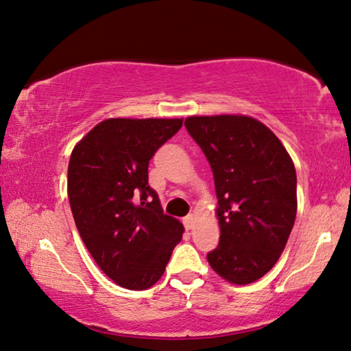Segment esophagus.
<instances>
[{
	"instance_id": "esophagus-1",
	"label": "esophagus",
	"mask_w": 351,
	"mask_h": 351,
	"mask_svg": "<svg viewBox=\"0 0 351 351\" xmlns=\"http://www.w3.org/2000/svg\"><path fill=\"white\" fill-rule=\"evenodd\" d=\"M182 223H184V228H186L187 230L193 229V226H195V217H193V215H187L186 218L182 219Z\"/></svg>"
}]
</instances>
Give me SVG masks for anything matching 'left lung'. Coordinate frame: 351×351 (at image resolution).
Wrapping results in <instances>:
<instances>
[{
  "instance_id": "8db88e82",
  "label": "left lung",
  "mask_w": 351,
  "mask_h": 351,
  "mask_svg": "<svg viewBox=\"0 0 351 351\" xmlns=\"http://www.w3.org/2000/svg\"><path fill=\"white\" fill-rule=\"evenodd\" d=\"M184 125L215 180L221 235L207 261L234 285L258 280L277 263L295 219L297 178L287 148L249 116H192Z\"/></svg>"
}]
</instances>
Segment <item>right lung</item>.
<instances>
[{
    "mask_svg": "<svg viewBox=\"0 0 351 351\" xmlns=\"http://www.w3.org/2000/svg\"><path fill=\"white\" fill-rule=\"evenodd\" d=\"M182 119H106L71 153L68 198L77 230L119 287L147 289L162 277L184 228L148 186V162Z\"/></svg>",
    "mask_w": 351,
    "mask_h": 351,
    "instance_id": "1",
    "label": "right lung"
}]
</instances>
